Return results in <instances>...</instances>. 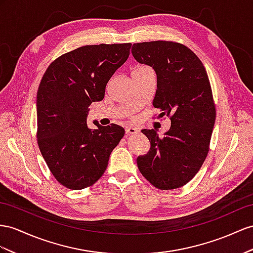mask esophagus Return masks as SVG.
<instances>
[{"label": "esophagus", "instance_id": "obj_1", "mask_svg": "<svg viewBox=\"0 0 253 253\" xmlns=\"http://www.w3.org/2000/svg\"><path fill=\"white\" fill-rule=\"evenodd\" d=\"M125 131H126V134H135L138 133L139 130L135 127H131V126H127L125 128Z\"/></svg>", "mask_w": 253, "mask_h": 253}]
</instances>
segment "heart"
I'll return each mask as SVG.
<instances>
[{
    "label": "heart",
    "instance_id": "obj_1",
    "mask_svg": "<svg viewBox=\"0 0 253 253\" xmlns=\"http://www.w3.org/2000/svg\"><path fill=\"white\" fill-rule=\"evenodd\" d=\"M146 68H148L147 66H144V65H141V66H137V67H134L133 68V70H132V73H134V71H140V70H143V69H146Z\"/></svg>",
    "mask_w": 253,
    "mask_h": 253
}]
</instances>
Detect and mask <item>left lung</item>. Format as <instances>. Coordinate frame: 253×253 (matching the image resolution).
<instances>
[{
	"mask_svg": "<svg viewBox=\"0 0 253 253\" xmlns=\"http://www.w3.org/2000/svg\"><path fill=\"white\" fill-rule=\"evenodd\" d=\"M132 55L157 75L153 106L171 128L160 138L143 129L151 150L137 159L142 175L161 190L183 187L194 177L210 151L216 106L202 62L183 43L167 41L133 43Z\"/></svg>",
	"mask_w": 253,
	"mask_h": 253,
	"instance_id": "1",
	"label": "left lung"
}]
</instances>
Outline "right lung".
Here are the masks:
<instances>
[{"instance_id":"obj_1","label":"right lung","mask_w":253,"mask_h":253,"mask_svg":"<svg viewBox=\"0 0 253 253\" xmlns=\"http://www.w3.org/2000/svg\"><path fill=\"white\" fill-rule=\"evenodd\" d=\"M131 43L92 44L51 63L37 90V143L50 172L64 187L80 190L105 173L110 154L125 134L111 124L90 129L88 107L105 97L106 85L124 64Z\"/></svg>"}]
</instances>
